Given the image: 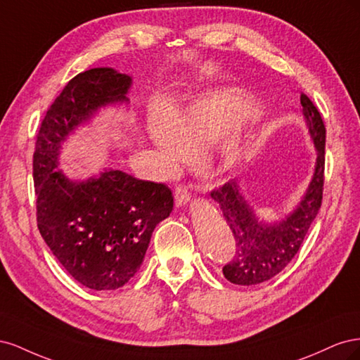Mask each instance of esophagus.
Returning a JSON list of instances; mask_svg holds the SVG:
<instances>
[{
	"mask_svg": "<svg viewBox=\"0 0 360 360\" xmlns=\"http://www.w3.org/2000/svg\"><path fill=\"white\" fill-rule=\"evenodd\" d=\"M174 200H176V205L177 207L186 205L189 202V200H191V193H189L188 188L177 186L176 192H174Z\"/></svg>",
	"mask_w": 360,
	"mask_h": 360,
	"instance_id": "34e87169",
	"label": "esophagus"
}]
</instances>
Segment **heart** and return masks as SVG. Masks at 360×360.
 <instances>
[{"mask_svg": "<svg viewBox=\"0 0 360 360\" xmlns=\"http://www.w3.org/2000/svg\"><path fill=\"white\" fill-rule=\"evenodd\" d=\"M258 103L240 90L209 91L195 99L171 120L155 114L148 120L147 132L158 148L163 163L174 169L192 159L205 147L224 141L216 163L224 171H231L252 153V139L233 135L258 114Z\"/></svg>", "mask_w": 360, "mask_h": 360, "instance_id": "heart-1", "label": "heart"}]
</instances>
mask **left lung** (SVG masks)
<instances>
[{
  "mask_svg": "<svg viewBox=\"0 0 360 360\" xmlns=\"http://www.w3.org/2000/svg\"><path fill=\"white\" fill-rule=\"evenodd\" d=\"M303 115L311 135L317 160L307 192L284 219L274 224L259 221L245 200L236 180L226 181L210 195L219 204L236 240V254L224 266V276L237 285H257L276 276L299 252L323 200L326 127L321 114L307 94L300 96Z\"/></svg>",
  "mask_w": 360,
  "mask_h": 360,
  "instance_id": "1",
  "label": "left lung"
}]
</instances>
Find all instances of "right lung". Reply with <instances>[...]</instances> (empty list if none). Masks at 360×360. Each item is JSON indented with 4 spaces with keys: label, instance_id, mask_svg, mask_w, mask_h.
<instances>
[{
    "label": "right lung",
    "instance_id": "add662e5",
    "mask_svg": "<svg viewBox=\"0 0 360 360\" xmlns=\"http://www.w3.org/2000/svg\"><path fill=\"white\" fill-rule=\"evenodd\" d=\"M132 78L111 68L76 75L43 118L32 177L37 226L61 266L97 291L117 290L143 264L151 234L172 212V192L163 183L105 169L86 180H70L58 168L63 144L101 108L129 102Z\"/></svg>",
    "mask_w": 360,
    "mask_h": 360
}]
</instances>
